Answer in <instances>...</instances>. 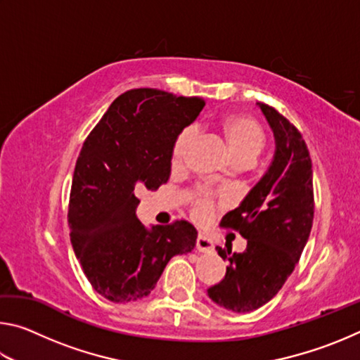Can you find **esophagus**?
<instances>
[{"instance_id": "1", "label": "esophagus", "mask_w": 360, "mask_h": 360, "mask_svg": "<svg viewBox=\"0 0 360 360\" xmlns=\"http://www.w3.org/2000/svg\"><path fill=\"white\" fill-rule=\"evenodd\" d=\"M195 248H197L198 252H210L212 251V241L210 238H206L205 235H198L197 243H195Z\"/></svg>"}]
</instances>
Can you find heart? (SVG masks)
Segmentation results:
<instances>
[{
	"label": "heart",
	"mask_w": 360,
	"mask_h": 360,
	"mask_svg": "<svg viewBox=\"0 0 360 360\" xmlns=\"http://www.w3.org/2000/svg\"><path fill=\"white\" fill-rule=\"evenodd\" d=\"M219 130L227 146L229 155L233 165L251 167L257 157L265 149L266 136L262 127L254 119L243 114H231L219 122ZM193 139L191 127L182 129L176 135L172 146V165L179 167L184 162L186 152ZM214 210V203L208 193H200L197 203L193 206V214L198 219H208Z\"/></svg>",
	"instance_id": "heart-1"
}]
</instances>
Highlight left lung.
I'll use <instances>...</instances> for the list:
<instances>
[{
	"label": "left lung",
	"mask_w": 360,
	"mask_h": 360,
	"mask_svg": "<svg viewBox=\"0 0 360 360\" xmlns=\"http://www.w3.org/2000/svg\"><path fill=\"white\" fill-rule=\"evenodd\" d=\"M259 106L275 133V158L238 208L222 217L221 227L238 231L248 246L241 254L216 248L230 265L222 281L208 289L212 302L233 313L254 311L278 294L300 260L314 217L307 143L275 108Z\"/></svg>",
	"instance_id": "obj_1"
}]
</instances>
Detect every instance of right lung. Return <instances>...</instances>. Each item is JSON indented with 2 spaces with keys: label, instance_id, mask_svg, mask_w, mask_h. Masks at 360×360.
<instances>
[{
  "label": "right lung",
  "instance_id": "right-lung-1",
  "mask_svg": "<svg viewBox=\"0 0 360 360\" xmlns=\"http://www.w3.org/2000/svg\"><path fill=\"white\" fill-rule=\"evenodd\" d=\"M203 106L200 96L131 89L85 138L72 174L70 236L89 283L108 300L148 297L169 259L195 248L197 230L187 221L146 229L135 216V191L167 184L174 138Z\"/></svg>",
  "mask_w": 360,
  "mask_h": 360
}]
</instances>
